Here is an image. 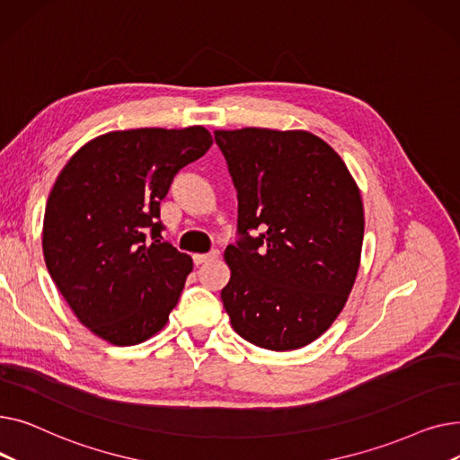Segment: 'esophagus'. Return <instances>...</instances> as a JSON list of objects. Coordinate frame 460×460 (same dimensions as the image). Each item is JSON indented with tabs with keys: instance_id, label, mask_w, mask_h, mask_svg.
Wrapping results in <instances>:
<instances>
[{
	"instance_id": "esophagus-1",
	"label": "esophagus",
	"mask_w": 460,
	"mask_h": 460,
	"mask_svg": "<svg viewBox=\"0 0 460 460\" xmlns=\"http://www.w3.org/2000/svg\"><path fill=\"white\" fill-rule=\"evenodd\" d=\"M217 257H220V252L212 250L210 253H196V255H193V262H196L198 267H199V264L208 262V261H214V259H217Z\"/></svg>"
}]
</instances>
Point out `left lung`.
Segmentation results:
<instances>
[{
  "label": "left lung",
  "instance_id": "left-lung-1",
  "mask_svg": "<svg viewBox=\"0 0 460 460\" xmlns=\"http://www.w3.org/2000/svg\"><path fill=\"white\" fill-rule=\"evenodd\" d=\"M238 199L231 279L222 302L234 332L295 350L340 315L358 274L364 205L345 162L304 130H216Z\"/></svg>",
  "mask_w": 460,
  "mask_h": 460
}]
</instances>
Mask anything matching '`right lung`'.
<instances>
[{
  "label": "right lung",
  "instance_id": "1",
  "mask_svg": "<svg viewBox=\"0 0 460 460\" xmlns=\"http://www.w3.org/2000/svg\"><path fill=\"white\" fill-rule=\"evenodd\" d=\"M212 145L203 127L94 137L72 156L46 203V269L84 326L111 345L160 332L193 269L162 238L160 201Z\"/></svg>",
  "mask_w": 460,
  "mask_h": 460
}]
</instances>
